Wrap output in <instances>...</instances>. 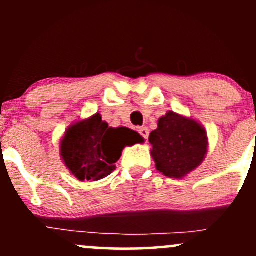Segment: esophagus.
Returning a JSON list of instances; mask_svg holds the SVG:
<instances>
[{"label":"esophagus","instance_id":"obj_1","mask_svg":"<svg viewBox=\"0 0 256 256\" xmlns=\"http://www.w3.org/2000/svg\"><path fill=\"white\" fill-rule=\"evenodd\" d=\"M138 132H140V136L144 138L146 140H148V137H149V128H146V126H143V128H138Z\"/></svg>","mask_w":256,"mask_h":256}]
</instances>
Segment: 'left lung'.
I'll list each match as a JSON object with an SVG mask.
<instances>
[{
  "mask_svg": "<svg viewBox=\"0 0 256 256\" xmlns=\"http://www.w3.org/2000/svg\"><path fill=\"white\" fill-rule=\"evenodd\" d=\"M156 168L171 178H182L204 161L207 134L198 122L168 112L158 119V128L149 134Z\"/></svg>",
  "mask_w": 256,
  "mask_h": 256,
  "instance_id": "1",
  "label": "left lung"
}]
</instances>
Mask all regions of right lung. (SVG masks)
Segmentation results:
<instances>
[{
    "label": "right lung",
    "mask_w": 256,
    "mask_h": 256,
    "mask_svg": "<svg viewBox=\"0 0 256 256\" xmlns=\"http://www.w3.org/2000/svg\"><path fill=\"white\" fill-rule=\"evenodd\" d=\"M143 142L126 128H108L100 114L71 126L61 142L64 165L79 180H98L110 174L125 146Z\"/></svg>",
    "instance_id": "1"
}]
</instances>
